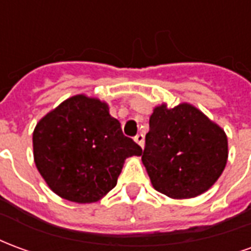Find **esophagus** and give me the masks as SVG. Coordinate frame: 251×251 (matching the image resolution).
<instances>
[{"instance_id":"obj_1","label":"esophagus","mask_w":251,"mask_h":251,"mask_svg":"<svg viewBox=\"0 0 251 251\" xmlns=\"http://www.w3.org/2000/svg\"><path fill=\"white\" fill-rule=\"evenodd\" d=\"M144 140H145V138H144V134H141V133H140V134H137V136L134 137V141H136L141 148L144 147Z\"/></svg>"}]
</instances>
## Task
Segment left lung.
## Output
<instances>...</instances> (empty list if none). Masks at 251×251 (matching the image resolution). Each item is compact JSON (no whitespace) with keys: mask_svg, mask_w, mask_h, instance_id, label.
<instances>
[{"mask_svg":"<svg viewBox=\"0 0 251 251\" xmlns=\"http://www.w3.org/2000/svg\"><path fill=\"white\" fill-rule=\"evenodd\" d=\"M152 185L172 199H189L210 189L226 167L227 136L199 109L163 103L149 118L141 153Z\"/></svg>","mask_w":251,"mask_h":251,"instance_id":"1","label":"left lung"}]
</instances>
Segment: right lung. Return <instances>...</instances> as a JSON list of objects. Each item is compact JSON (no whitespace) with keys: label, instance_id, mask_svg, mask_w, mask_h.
<instances>
[{"label":"right lung","instance_id":"right-lung-1","mask_svg":"<svg viewBox=\"0 0 251 251\" xmlns=\"http://www.w3.org/2000/svg\"><path fill=\"white\" fill-rule=\"evenodd\" d=\"M142 149L124 136L109 106L83 94L44 115L33 131V157L48 187L75 203H94L114 188L124 163Z\"/></svg>","mask_w":251,"mask_h":251}]
</instances>
